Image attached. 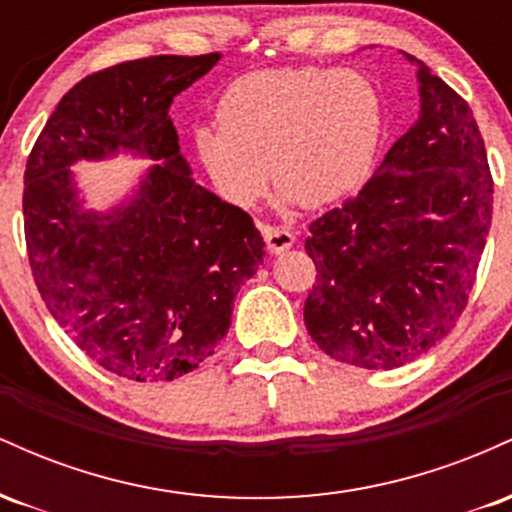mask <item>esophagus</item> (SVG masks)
I'll return each mask as SVG.
<instances>
[{
	"instance_id": "esophagus-1",
	"label": "esophagus",
	"mask_w": 512,
	"mask_h": 512,
	"mask_svg": "<svg viewBox=\"0 0 512 512\" xmlns=\"http://www.w3.org/2000/svg\"><path fill=\"white\" fill-rule=\"evenodd\" d=\"M260 231L264 236V243H267V250L272 255H281V252L293 248V243H296L293 233L284 226H260Z\"/></svg>"
}]
</instances>
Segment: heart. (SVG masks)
Segmentation results:
<instances>
[{"label": "heart", "mask_w": 512, "mask_h": 512, "mask_svg": "<svg viewBox=\"0 0 512 512\" xmlns=\"http://www.w3.org/2000/svg\"><path fill=\"white\" fill-rule=\"evenodd\" d=\"M385 132L383 96L368 76L264 69L226 88L219 127H199L195 149L216 190L240 207L262 195L267 175L284 207H325L366 185Z\"/></svg>", "instance_id": "b5f03b06"}]
</instances>
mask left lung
Instances as JSON below:
<instances>
[{
	"mask_svg": "<svg viewBox=\"0 0 512 512\" xmlns=\"http://www.w3.org/2000/svg\"><path fill=\"white\" fill-rule=\"evenodd\" d=\"M419 117L363 190L310 223L305 327L327 356L392 370L460 320L491 228L493 180L469 105L424 62Z\"/></svg>",
	"mask_w": 512,
	"mask_h": 512,
	"instance_id": "obj_1",
	"label": "left lung"
}]
</instances>
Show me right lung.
<instances>
[{
    "instance_id": "add662e5",
    "label": "right lung",
    "mask_w": 512,
    "mask_h": 512,
    "mask_svg": "<svg viewBox=\"0 0 512 512\" xmlns=\"http://www.w3.org/2000/svg\"><path fill=\"white\" fill-rule=\"evenodd\" d=\"M219 60L161 55L86 76L26 163L23 223L40 296L84 354L137 383L173 380L214 354L264 257L250 216L192 178L168 117ZM120 153L157 163L93 210L71 168Z\"/></svg>"
}]
</instances>
